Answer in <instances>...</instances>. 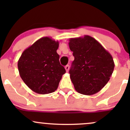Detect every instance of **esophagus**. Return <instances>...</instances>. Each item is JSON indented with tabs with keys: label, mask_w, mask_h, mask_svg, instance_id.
Masks as SVG:
<instances>
[{
	"label": "esophagus",
	"mask_w": 130,
	"mask_h": 130,
	"mask_svg": "<svg viewBox=\"0 0 130 130\" xmlns=\"http://www.w3.org/2000/svg\"><path fill=\"white\" fill-rule=\"evenodd\" d=\"M65 70H66V71H67V72H68V70H69V68H70L69 65H66V66L65 67Z\"/></svg>",
	"instance_id": "1"
}]
</instances>
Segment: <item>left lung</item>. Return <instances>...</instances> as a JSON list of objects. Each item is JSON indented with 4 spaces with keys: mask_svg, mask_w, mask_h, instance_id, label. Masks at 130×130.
Instances as JSON below:
<instances>
[{
    "mask_svg": "<svg viewBox=\"0 0 130 130\" xmlns=\"http://www.w3.org/2000/svg\"><path fill=\"white\" fill-rule=\"evenodd\" d=\"M69 41L74 57L69 71L74 89L83 95L96 93L112 74L115 66L112 57L97 40L89 35L70 38Z\"/></svg>",
    "mask_w": 130,
    "mask_h": 130,
    "instance_id": "obj_1",
    "label": "left lung"
}]
</instances>
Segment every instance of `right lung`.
I'll list each match as a JSON object with an SVG mask.
<instances>
[{
	"label": "right lung",
	"mask_w": 130,
	"mask_h": 130,
	"mask_svg": "<svg viewBox=\"0 0 130 130\" xmlns=\"http://www.w3.org/2000/svg\"><path fill=\"white\" fill-rule=\"evenodd\" d=\"M58 41L43 37L22 53L18 62L21 77L29 88L39 94L57 90L66 71L59 62Z\"/></svg>",
	"instance_id": "right-lung-1"
}]
</instances>
